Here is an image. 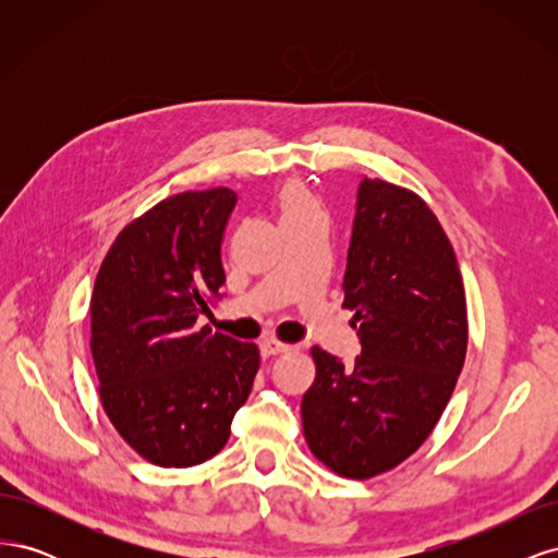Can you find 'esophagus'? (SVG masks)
<instances>
[{
	"mask_svg": "<svg viewBox=\"0 0 558 558\" xmlns=\"http://www.w3.org/2000/svg\"><path fill=\"white\" fill-rule=\"evenodd\" d=\"M289 349H291L289 344H283V342H279V340H265V342L260 344V353H263V356H277V353H286Z\"/></svg>",
	"mask_w": 558,
	"mask_h": 558,
	"instance_id": "34e87169",
	"label": "esophagus"
}]
</instances>
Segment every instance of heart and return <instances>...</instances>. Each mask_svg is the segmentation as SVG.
<instances>
[{
	"label": "heart",
	"mask_w": 558,
	"mask_h": 558,
	"mask_svg": "<svg viewBox=\"0 0 558 558\" xmlns=\"http://www.w3.org/2000/svg\"><path fill=\"white\" fill-rule=\"evenodd\" d=\"M279 207H281L283 218H293V216L318 209L312 193L298 181H291V183L283 185L281 193H279Z\"/></svg>",
	"instance_id": "b5f03b06"
}]
</instances>
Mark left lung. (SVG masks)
<instances>
[{
    "label": "left lung",
    "mask_w": 558,
    "mask_h": 558,
    "mask_svg": "<svg viewBox=\"0 0 558 558\" xmlns=\"http://www.w3.org/2000/svg\"><path fill=\"white\" fill-rule=\"evenodd\" d=\"M342 289L361 356L344 365L312 349L302 428L320 463L369 480L412 456L440 421L465 361V291L430 207L381 179L359 185Z\"/></svg>",
    "instance_id": "obj_1"
}]
</instances>
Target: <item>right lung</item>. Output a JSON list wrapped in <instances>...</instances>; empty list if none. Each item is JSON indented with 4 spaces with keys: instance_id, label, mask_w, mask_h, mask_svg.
Listing matches in <instances>:
<instances>
[{
    "instance_id": "add662e5",
    "label": "right lung",
    "mask_w": 558,
    "mask_h": 558,
    "mask_svg": "<svg viewBox=\"0 0 558 558\" xmlns=\"http://www.w3.org/2000/svg\"><path fill=\"white\" fill-rule=\"evenodd\" d=\"M230 189L185 191L128 223L99 267L90 351L99 400L123 440L160 468L209 461L260 365L256 344L197 328L226 283Z\"/></svg>"
}]
</instances>
